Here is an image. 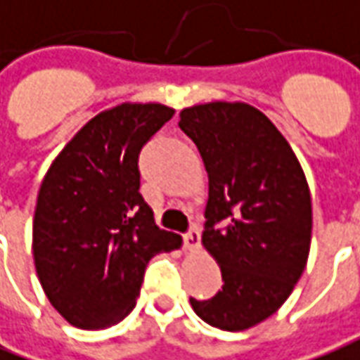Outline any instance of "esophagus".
I'll use <instances>...</instances> for the list:
<instances>
[{
	"label": "esophagus",
	"mask_w": 360,
	"mask_h": 360,
	"mask_svg": "<svg viewBox=\"0 0 360 360\" xmlns=\"http://www.w3.org/2000/svg\"><path fill=\"white\" fill-rule=\"evenodd\" d=\"M183 241H185V248H187L188 251L198 250V245H200V230H198L197 226H193V228L183 236Z\"/></svg>",
	"instance_id": "esophagus-1"
}]
</instances>
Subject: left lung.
Instances as JSON below:
<instances>
[{"label": "left lung", "instance_id": "obj_1", "mask_svg": "<svg viewBox=\"0 0 360 360\" xmlns=\"http://www.w3.org/2000/svg\"><path fill=\"white\" fill-rule=\"evenodd\" d=\"M179 117L208 172L202 243L224 281L212 298H191V306L206 323L241 331L273 316L302 275L310 188L292 148L261 110L216 101Z\"/></svg>", "mask_w": 360, "mask_h": 360}]
</instances>
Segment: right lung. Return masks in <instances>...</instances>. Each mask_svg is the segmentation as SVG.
<instances>
[{"label":"right lung","instance_id":"obj_1","mask_svg":"<svg viewBox=\"0 0 360 360\" xmlns=\"http://www.w3.org/2000/svg\"><path fill=\"white\" fill-rule=\"evenodd\" d=\"M175 110L119 105L85 124L42 181L32 222L34 267L72 326L105 329L136 306L148 261L177 250L140 195L138 158Z\"/></svg>","mask_w":360,"mask_h":360}]
</instances>
